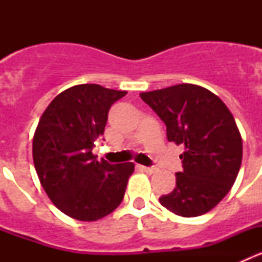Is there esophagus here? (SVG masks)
<instances>
[{
  "label": "esophagus",
  "mask_w": 262,
  "mask_h": 262,
  "mask_svg": "<svg viewBox=\"0 0 262 262\" xmlns=\"http://www.w3.org/2000/svg\"><path fill=\"white\" fill-rule=\"evenodd\" d=\"M140 169L142 170H144L145 173H149V174H152V173L156 172V168H154V166H140Z\"/></svg>",
  "instance_id": "34e87169"
}]
</instances>
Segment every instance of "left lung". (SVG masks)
Instances as JSON below:
<instances>
[{
  "mask_svg": "<svg viewBox=\"0 0 262 262\" xmlns=\"http://www.w3.org/2000/svg\"><path fill=\"white\" fill-rule=\"evenodd\" d=\"M166 126L169 142L185 145L182 172L172 193L160 196L169 211L185 217L214 209L231 190L243 159V142L231 111L210 90L180 84L140 94Z\"/></svg>",
  "mask_w": 262,
  "mask_h": 262,
  "instance_id": "obj_1",
  "label": "left lung"
}]
</instances>
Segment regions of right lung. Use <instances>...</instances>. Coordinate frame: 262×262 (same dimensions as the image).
<instances>
[{
    "mask_svg": "<svg viewBox=\"0 0 262 262\" xmlns=\"http://www.w3.org/2000/svg\"><path fill=\"white\" fill-rule=\"evenodd\" d=\"M126 94L97 84L76 85L53 99L39 120L32 140L39 181L53 205L73 219L97 221L123 201L135 165L98 161L92 151L111 105Z\"/></svg>",
    "mask_w": 262,
    "mask_h": 262,
    "instance_id": "add662e5",
    "label": "right lung"
}]
</instances>
